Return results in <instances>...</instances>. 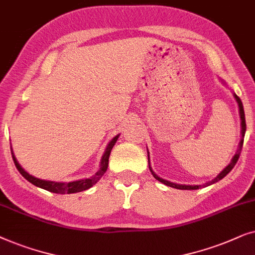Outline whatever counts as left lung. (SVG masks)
I'll return each mask as SVG.
<instances>
[{
	"label": "left lung",
	"instance_id": "left-lung-1",
	"mask_svg": "<svg viewBox=\"0 0 255 255\" xmlns=\"http://www.w3.org/2000/svg\"><path fill=\"white\" fill-rule=\"evenodd\" d=\"M234 98H236V100L238 101V105H239V110H240V119H242V128H243V130H242V134H243V137L245 136V131H246V121H245V112H244V106H243V103H242V100H240V98L238 97V96H236V94H234ZM243 143H244V140H242V142H240V147H239V150H238V152H237L236 155H234V157L232 158V162L230 163L229 165H227V167L224 169V170L220 172V174L217 176V177L215 178V179H212L211 182H208L206 183V184H204V185H182V184H176V183H171V182H169V181H165V179H163V178H159L157 175H155V172L151 170V168L149 167V169H150V171H151V174H152V176H154V177L157 179V181H159L161 183H163V184H165V185H168V186H171V188H175V189H179V190H197V189H199V188H202V186H205V185H211V184H213V183H216V182H218V181H220V179L222 178H224L225 177V176L229 174V172L232 170V169L234 168V165H236V163L238 162V159H239V156H240V151H242V149H243Z\"/></svg>",
	"mask_w": 255,
	"mask_h": 255
}]
</instances>
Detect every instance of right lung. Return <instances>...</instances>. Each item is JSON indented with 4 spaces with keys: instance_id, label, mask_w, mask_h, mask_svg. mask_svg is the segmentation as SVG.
<instances>
[{
    "instance_id": "right-lung-1",
    "label": "right lung",
    "mask_w": 255,
    "mask_h": 255,
    "mask_svg": "<svg viewBox=\"0 0 255 255\" xmlns=\"http://www.w3.org/2000/svg\"><path fill=\"white\" fill-rule=\"evenodd\" d=\"M118 137H119V135H117V136H115L113 140L110 142V144L107 145L103 158H101L100 170L98 171L96 175H93L92 177L80 179V181L60 183V182H52V181H44V179L36 178V177H33V176L29 175L26 171H24V169H22V167L18 164V162L16 161L15 156L13 155H12V159H13V163H15L17 170L19 171V174H21L23 177L26 179V181L32 183L33 185L38 186V188H42L44 190H47V191L53 192V193H62V195L63 193H76V192H80V191H84V190L90 189L91 186H93L101 177H103V175L106 172L107 168H108V158H110L112 148L114 147Z\"/></svg>"
}]
</instances>
